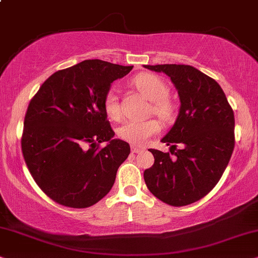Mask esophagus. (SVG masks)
I'll return each instance as SVG.
<instances>
[{
	"mask_svg": "<svg viewBox=\"0 0 258 258\" xmlns=\"http://www.w3.org/2000/svg\"><path fill=\"white\" fill-rule=\"evenodd\" d=\"M132 152L133 153H138V152H142V151H144V149L143 148H138V146H132Z\"/></svg>",
	"mask_w": 258,
	"mask_h": 258,
	"instance_id": "34e87169",
	"label": "esophagus"
}]
</instances>
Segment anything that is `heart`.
<instances>
[{
  "instance_id": "b5f03b06",
  "label": "heart",
  "mask_w": 258,
  "mask_h": 258,
  "mask_svg": "<svg viewBox=\"0 0 258 258\" xmlns=\"http://www.w3.org/2000/svg\"><path fill=\"white\" fill-rule=\"evenodd\" d=\"M133 86L137 90L152 101L150 110L161 119L168 120L174 114V105L168 99L169 88L158 76L152 74H140L133 78ZM103 109L110 120L118 121L121 119V107L115 91L109 90L103 100ZM161 131V125L157 120L146 121H127L119 127L118 135L120 138L132 145L143 146L146 142Z\"/></svg>"
}]
</instances>
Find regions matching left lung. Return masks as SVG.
<instances>
[{"label": "left lung", "instance_id": "left-lung-1", "mask_svg": "<svg viewBox=\"0 0 258 258\" xmlns=\"http://www.w3.org/2000/svg\"><path fill=\"white\" fill-rule=\"evenodd\" d=\"M145 68L168 75L181 101L175 125L162 139L171 145L175 158L169 152L150 149L155 163L144 171L145 183L167 205H190L216 187L229 164L234 149L233 109L219 84L194 67L161 64ZM177 144L182 149H175Z\"/></svg>", "mask_w": 258, "mask_h": 258}]
</instances>
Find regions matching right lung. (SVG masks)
Instances as JSON below:
<instances>
[{
    "mask_svg": "<svg viewBox=\"0 0 258 258\" xmlns=\"http://www.w3.org/2000/svg\"><path fill=\"white\" fill-rule=\"evenodd\" d=\"M133 67L88 59L58 70L41 84L25 115L21 149L39 188L65 207L86 208L106 197L128 157L113 139L103 100ZM108 141L105 148L99 144Z\"/></svg>",
    "mask_w": 258,
    "mask_h": 258,
    "instance_id": "right-lung-1",
    "label": "right lung"
}]
</instances>
